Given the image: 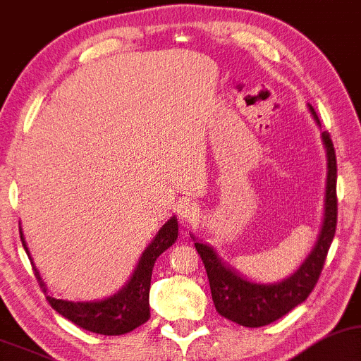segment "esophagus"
<instances>
[{
    "mask_svg": "<svg viewBox=\"0 0 361 361\" xmlns=\"http://www.w3.org/2000/svg\"><path fill=\"white\" fill-rule=\"evenodd\" d=\"M176 213L180 214L183 220H193L196 216V207L195 203H191L190 200H185V202H180L178 203V208H176Z\"/></svg>",
    "mask_w": 361,
    "mask_h": 361,
    "instance_id": "esophagus-1",
    "label": "esophagus"
}]
</instances>
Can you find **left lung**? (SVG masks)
<instances>
[{
    "mask_svg": "<svg viewBox=\"0 0 361 361\" xmlns=\"http://www.w3.org/2000/svg\"><path fill=\"white\" fill-rule=\"evenodd\" d=\"M314 121L320 125L317 113L312 104H308ZM323 145L326 149L328 175L325 193V218H323L322 231L318 235L317 245L305 259L302 267L293 275L280 283L263 285L246 280L235 268L221 262L213 246L204 243H195L196 252L203 259L207 270L212 298L216 312L238 325L248 328H258L270 325L283 314L291 312L300 303H303L317 285L320 273L325 264L328 250L335 236L336 214H338V202H336V157L330 133H322Z\"/></svg>",
    "mask_w": 361,
    "mask_h": 361,
    "instance_id": "1",
    "label": "left lung"
}]
</instances>
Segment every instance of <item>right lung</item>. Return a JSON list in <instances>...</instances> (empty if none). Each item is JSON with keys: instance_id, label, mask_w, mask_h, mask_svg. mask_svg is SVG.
Returning a JSON list of instances; mask_svg holds the SVG:
<instances>
[{"instance_id": "obj_1", "label": "right lung", "mask_w": 361, "mask_h": 361, "mask_svg": "<svg viewBox=\"0 0 361 361\" xmlns=\"http://www.w3.org/2000/svg\"><path fill=\"white\" fill-rule=\"evenodd\" d=\"M21 243L25 246L26 253L31 258L28 246L23 238L20 230ZM178 238V221L171 216L165 225L159 228L148 248L141 255L138 264H136L130 281L113 296H108L98 302H70V300H59L47 293V286L41 280L38 270L35 268L36 280L47 295L48 303L51 308L78 325L83 330L99 333V335H125V333L135 330L149 318V283H152V273L157 258L165 250L175 243Z\"/></svg>"}]
</instances>
